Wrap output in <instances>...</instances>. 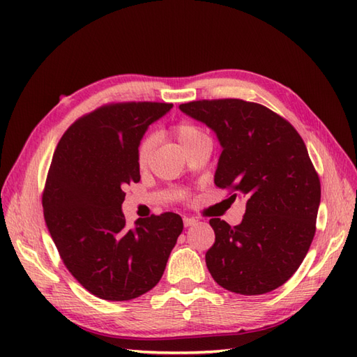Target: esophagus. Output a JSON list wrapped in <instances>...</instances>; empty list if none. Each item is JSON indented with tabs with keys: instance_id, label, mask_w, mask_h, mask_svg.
<instances>
[{
	"instance_id": "esophagus-1",
	"label": "esophagus",
	"mask_w": 357,
	"mask_h": 357,
	"mask_svg": "<svg viewBox=\"0 0 357 357\" xmlns=\"http://www.w3.org/2000/svg\"><path fill=\"white\" fill-rule=\"evenodd\" d=\"M183 221H184V227H193V225L198 224V219L190 218V216H184Z\"/></svg>"
}]
</instances>
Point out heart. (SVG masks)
I'll return each instance as SVG.
<instances>
[{
  "instance_id": "obj_1",
  "label": "heart",
  "mask_w": 357,
  "mask_h": 357,
  "mask_svg": "<svg viewBox=\"0 0 357 357\" xmlns=\"http://www.w3.org/2000/svg\"><path fill=\"white\" fill-rule=\"evenodd\" d=\"M173 132H174V136H176L178 142L181 144V147H183L184 150L187 147H190L192 144L198 142L202 138H206V135H204L201 128H198L193 124H188V123L178 124L176 127H174ZM153 147H155V136H151V135L146 136V138L141 141L139 147H138V164L141 167L147 165Z\"/></svg>"
}]
</instances>
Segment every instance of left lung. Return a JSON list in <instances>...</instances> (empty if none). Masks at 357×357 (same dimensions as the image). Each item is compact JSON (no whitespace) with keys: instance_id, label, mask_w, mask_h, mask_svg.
I'll return each instance as SVG.
<instances>
[{"instance_id":"left-lung-1","label":"left lung","mask_w":357,"mask_h":357,"mask_svg":"<svg viewBox=\"0 0 357 357\" xmlns=\"http://www.w3.org/2000/svg\"><path fill=\"white\" fill-rule=\"evenodd\" d=\"M179 110L211 128L221 144L215 184L247 199L239 225L210 219L216 236L206 253L210 275L233 293L275 290L299 268L316 231L321 183L304 141L256 102L204 100Z\"/></svg>"}]
</instances>
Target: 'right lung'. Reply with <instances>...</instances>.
I'll use <instances>...</instances> for the list:
<instances>
[{
  "instance_id": "add662e5",
  "label": "right lung",
  "mask_w": 357,
  "mask_h": 357,
  "mask_svg": "<svg viewBox=\"0 0 357 357\" xmlns=\"http://www.w3.org/2000/svg\"><path fill=\"white\" fill-rule=\"evenodd\" d=\"M173 104L104 105L69 127L53 153L43 195L44 219L72 276L105 301L151 290L184 229L176 213L127 227L124 187L141 179L138 147Z\"/></svg>"
}]
</instances>
